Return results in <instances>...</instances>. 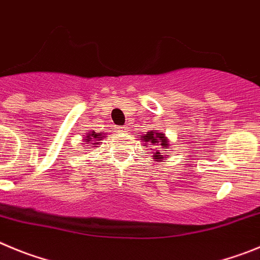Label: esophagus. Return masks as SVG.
Returning <instances> with one entry per match:
<instances>
[{"label":"esophagus","instance_id":"esophagus-1","mask_svg":"<svg viewBox=\"0 0 260 260\" xmlns=\"http://www.w3.org/2000/svg\"><path fill=\"white\" fill-rule=\"evenodd\" d=\"M115 131H116V132H127V127H125V125H121V127H116Z\"/></svg>","mask_w":260,"mask_h":260}]
</instances>
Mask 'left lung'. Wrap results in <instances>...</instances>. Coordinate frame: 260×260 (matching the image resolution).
<instances>
[{
  "label": "left lung",
  "instance_id": "obj_1",
  "mask_svg": "<svg viewBox=\"0 0 260 260\" xmlns=\"http://www.w3.org/2000/svg\"><path fill=\"white\" fill-rule=\"evenodd\" d=\"M141 140H144V142L146 145H154V159H163L165 156L160 154V149H167L168 146V141L167 139L165 137V135L163 133H156L154 132V131H150V132H147L146 135L142 137ZM147 142H150V144H147ZM146 145H144V146H146Z\"/></svg>",
  "mask_w": 260,
  "mask_h": 260
}]
</instances>
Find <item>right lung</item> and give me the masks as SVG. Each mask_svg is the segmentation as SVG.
<instances>
[{
    "mask_svg": "<svg viewBox=\"0 0 260 260\" xmlns=\"http://www.w3.org/2000/svg\"><path fill=\"white\" fill-rule=\"evenodd\" d=\"M94 139L102 140L101 137H100V135H97V133H95V132H92V133H89V135L86 136V137H85V141H86V142H90V141H92V140H94ZM89 145H90V144H89Z\"/></svg>",
    "mask_w": 260,
    "mask_h": 260,
    "instance_id": "add662e5",
    "label": "right lung"
}]
</instances>
